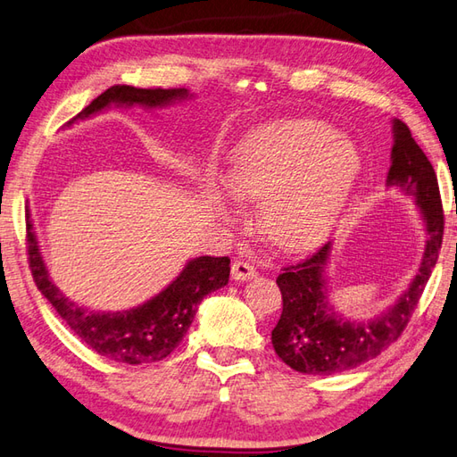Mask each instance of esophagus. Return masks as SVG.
<instances>
[{"label":"esophagus","instance_id":"obj_1","mask_svg":"<svg viewBox=\"0 0 457 457\" xmlns=\"http://www.w3.org/2000/svg\"><path fill=\"white\" fill-rule=\"evenodd\" d=\"M232 279L235 281H248L252 278H256V270L254 266H250L245 260H235L232 262Z\"/></svg>","mask_w":457,"mask_h":457}]
</instances>
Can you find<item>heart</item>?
I'll use <instances>...</instances> for the list:
<instances>
[{
    "label": "heart",
    "instance_id": "b5f03b06",
    "mask_svg": "<svg viewBox=\"0 0 457 457\" xmlns=\"http://www.w3.org/2000/svg\"><path fill=\"white\" fill-rule=\"evenodd\" d=\"M358 174L350 140L319 120L281 119L252 129L232 148L225 186L238 199L260 201V228L273 246L305 252L328 235ZM209 199L228 212L220 189L211 187Z\"/></svg>",
    "mask_w": 457,
    "mask_h": 457
}]
</instances>
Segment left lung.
Returning <instances> with one entry per match:
<instances>
[{
	"label": "left lung",
	"mask_w": 457,
	"mask_h": 457,
	"mask_svg": "<svg viewBox=\"0 0 457 457\" xmlns=\"http://www.w3.org/2000/svg\"><path fill=\"white\" fill-rule=\"evenodd\" d=\"M387 187H397L403 195L414 199L427 228V245L417 276L387 311L370 320H353L334 311L328 301L327 263L332 242H327L311 258L295 266L283 268L276 279L283 311L276 328L271 330V344L291 370L309 375H332L358 368L360 363L379 356L407 327L440 254L444 211L430 160L412 138L409 127L399 119H393Z\"/></svg>",
	"instance_id": "8db88e82"
}]
</instances>
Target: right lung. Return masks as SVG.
<instances>
[{
    "label": "right lung",
    "instance_id": "obj_1",
    "mask_svg": "<svg viewBox=\"0 0 457 457\" xmlns=\"http://www.w3.org/2000/svg\"><path fill=\"white\" fill-rule=\"evenodd\" d=\"M187 97H191V94L186 87L143 89L133 86H113L91 101L82 113H78L68 125H72L74 120L97 115L111 105L158 109ZM27 252L29 268L37 287L53 303L60 319L99 356L130 363V366L160 361L170 356L194 322L197 305L203 297L209 295L211 291L225 287L230 273V260L227 256H199L189 260L166 289H162L158 295L148 299L143 305L129 311L99 312L76 305L74 301L64 297L62 291L50 279L43 254L38 250L29 211Z\"/></svg>",
    "mask_w": 457,
    "mask_h": 457
}]
</instances>
